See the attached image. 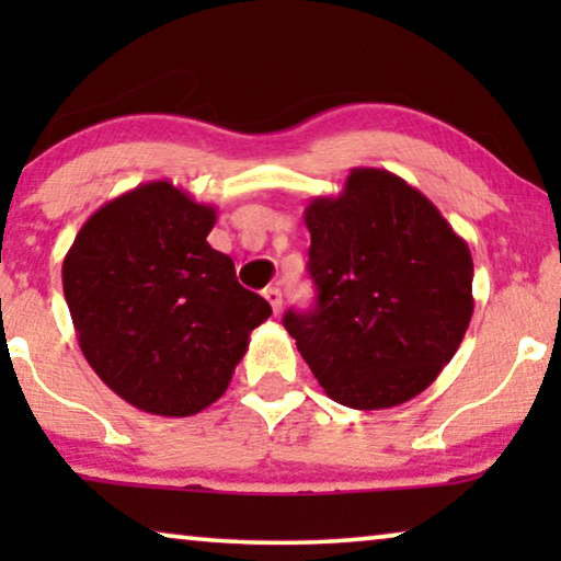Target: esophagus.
<instances>
[{
	"mask_svg": "<svg viewBox=\"0 0 561 561\" xmlns=\"http://www.w3.org/2000/svg\"><path fill=\"white\" fill-rule=\"evenodd\" d=\"M263 296H265V301L273 306V313H280V306H283V294H280V288H275V286L265 288V290H263Z\"/></svg>",
	"mask_w": 561,
	"mask_h": 561,
	"instance_id": "34e87169",
	"label": "esophagus"
}]
</instances>
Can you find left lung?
<instances>
[{
  "instance_id": "left-lung-1",
  "label": "left lung",
  "mask_w": 561,
  "mask_h": 561,
  "mask_svg": "<svg viewBox=\"0 0 561 561\" xmlns=\"http://www.w3.org/2000/svg\"><path fill=\"white\" fill-rule=\"evenodd\" d=\"M311 311L283 327L332 401L393 409L426 390L470 327L472 255L442 211L396 173L352 168L340 196L304 209Z\"/></svg>"
}]
</instances>
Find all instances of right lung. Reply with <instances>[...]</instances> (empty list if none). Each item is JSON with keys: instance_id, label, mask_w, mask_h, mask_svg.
I'll list each match as a JSON object with an SVG mask.
<instances>
[{"instance_id": "obj_1", "label": "right lung", "mask_w": 561, "mask_h": 561, "mask_svg": "<svg viewBox=\"0 0 561 561\" xmlns=\"http://www.w3.org/2000/svg\"><path fill=\"white\" fill-rule=\"evenodd\" d=\"M217 221L171 181L140 183L91 214L64 260L76 340L135 409L194 416L232 380L250 332L271 317L206 237Z\"/></svg>"}]
</instances>
